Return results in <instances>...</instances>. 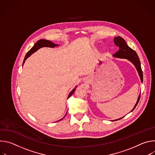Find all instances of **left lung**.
<instances>
[{
  "label": "left lung",
  "instance_id": "8db88e82",
  "mask_svg": "<svg viewBox=\"0 0 155 155\" xmlns=\"http://www.w3.org/2000/svg\"><path fill=\"white\" fill-rule=\"evenodd\" d=\"M114 43L118 47H119V50L115 54H114L113 56L116 58L127 59L130 62L133 63L134 65L136 66V68L139 72V76L140 77L141 81L142 82L143 81V72L141 69L140 61L139 60V56H138L137 53L134 50L130 48L127 45L126 42L121 37L118 36L117 37H115L114 39ZM140 94L139 95V96L138 97V100L137 101L136 105L134 106V108L132 110V111H133L134 108H136V107L137 106V105L139 103V101L140 100ZM121 118L117 120H121ZM115 121H116V120H115Z\"/></svg>",
  "mask_w": 155,
  "mask_h": 155
}]
</instances>
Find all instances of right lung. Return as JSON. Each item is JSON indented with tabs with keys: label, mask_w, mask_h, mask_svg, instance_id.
<instances>
[{
	"label": "right lung",
	"mask_w": 155,
	"mask_h": 155,
	"mask_svg": "<svg viewBox=\"0 0 155 155\" xmlns=\"http://www.w3.org/2000/svg\"><path fill=\"white\" fill-rule=\"evenodd\" d=\"M58 45H57V44H54V43H53L52 41H50V40H45V39H41L38 41H37V43L35 44V45H34V47L27 53V54H26L25 56V59H24V61H23V64L25 63L26 59H27V58L28 57H29L32 53H34V52H35L37 50H38L39 48H41V47H50V48H53V47H55L56 46H58ZM75 91V89L74 90H72L71 93L69 94V96H68V98L70 97L72 94L73 93H74ZM62 120V119H61Z\"/></svg>",
	"instance_id": "add662e5"
}]
</instances>
